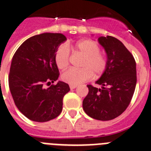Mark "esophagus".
Segmentation results:
<instances>
[{"label": "esophagus", "mask_w": 151, "mask_h": 151, "mask_svg": "<svg viewBox=\"0 0 151 151\" xmlns=\"http://www.w3.org/2000/svg\"><path fill=\"white\" fill-rule=\"evenodd\" d=\"M70 89L73 90V89H75V88H76L77 86H76V85H70Z\"/></svg>", "instance_id": "1"}]
</instances>
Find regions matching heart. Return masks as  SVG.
<instances>
[{"label": "heart", "instance_id": "heart-1", "mask_svg": "<svg viewBox=\"0 0 151 151\" xmlns=\"http://www.w3.org/2000/svg\"><path fill=\"white\" fill-rule=\"evenodd\" d=\"M71 45H61L55 54V62L60 70H64L69 65V48ZM76 52L84 55L81 63V69H69L62 74L61 78L64 82L71 85H78L91 79L93 73L99 76L104 73L107 67V59L99 53V48L96 42L89 40H80L74 47Z\"/></svg>", "mask_w": 151, "mask_h": 151}]
</instances>
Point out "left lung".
Returning <instances> with one entry per match:
<instances>
[{
	"label": "left lung",
	"instance_id": "obj_1",
	"mask_svg": "<svg viewBox=\"0 0 151 151\" xmlns=\"http://www.w3.org/2000/svg\"><path fill=\"white\" fill-rule=\"evenodd\" d=\"M98 42L104 48L107 67L96 81L100 88L87 85L88 94L82 103L85 112L99 121H110L121 115L129 105L136 85V63L125 45L111 36Z\"/></svg>",
	"mask_w": 151,
	"mask_h": 151
}]
</instances>
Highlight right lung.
<instances>
[{
	"mask_svg": "<svg viewBox=\"0 0 151 151\" xmlns=\"http://www.w3.org/2000/svg\"><path fill=\"white\" fill-rule=\"evenodd\" d=\"M66 40L62 34L43 33L24 41L12 57L9 87L16 107L26 117L46 122L57 117L63 109V98L70 91L68 84L58 80L55 54Z\"/></svg>",
	"mask_w": 151,
	"mask_h": 151,
	"instance_id": "1",
	"label": "right lung"
}]
</instances>
